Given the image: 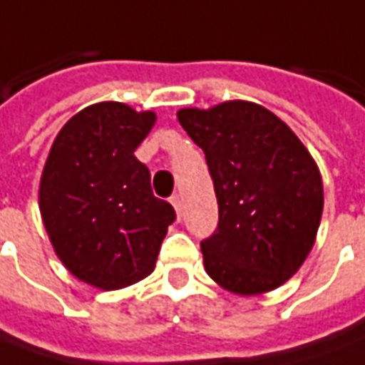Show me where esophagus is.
I'll return each instance as SVG.
<instances>
[{
	"instance_id": "obj_1",
	"label": "esophagus",
	"mask_w": 365,
	"mask_h": 365,
	"mask_svg": "<svg viewBox=\"0 0 365 365\" xmlns=\"http://www.w3.org/2000/svg\"><path fill=\"white\" fill-rule=\"evenodd\" d=\"M170 203H172L173 207H175L178 215H182V197H180L178 193H173L172 197H170Z\"/></svg>"
}]
</instances>
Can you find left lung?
Masks as SVG:
<instances>
[{
	"label": "left lung",
	"instance_id": "1",
	"mask_svg": "<svg viewBox=\"0 0 365 365\" xmlns=\"http://www.w3.org/2000/svg\"><path fill=\"white\" fill-rule=\"evenodd\" d=\"M178 120L205 153L217 197V227L200 244L207 276L245 296L282 286L318 234V165L296 133L257 103L180 110Z\"/></svg>",
	"mask_w": 365,
	"mask_h": 365
}]
</instances>
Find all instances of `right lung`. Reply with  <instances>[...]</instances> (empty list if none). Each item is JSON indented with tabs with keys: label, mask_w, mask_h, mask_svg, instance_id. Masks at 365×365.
Instances as JSON below:
<instances>
[{
	"label": "right lung",
	"mask_w": 365,
	"mask_h": 365,
	"mask_svg": "<svg viewBox=\"0 0 365 365\" xmlns=\"http://www.w3.org/2000/svg\"><path fill=\"white\" fill-rule=\"evenodd\" d=\"M153 121L155 113L118 101L89 106L61 128L43 168L39 210L53 250L73 276L101 289L150 276L175 222L133 155Z\"/></svg>",
	"instance_id": "right-lung-1"
}]
</instances>
